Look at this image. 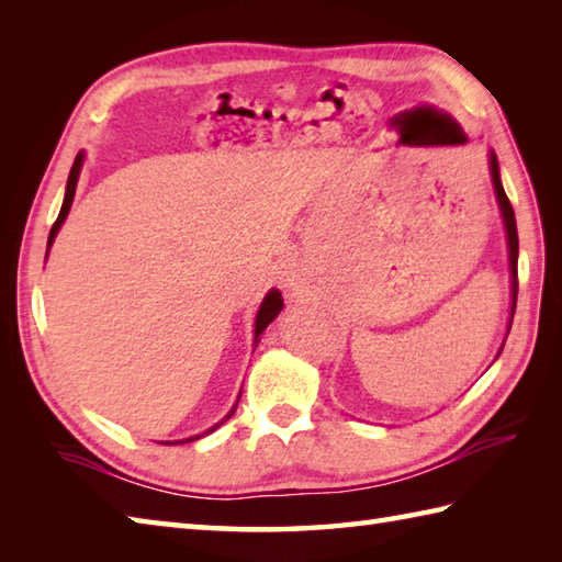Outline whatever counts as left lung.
Instances as JSON below:
<instances>
[{"mask_svg": "<svg viewBox=\"0 0 562 562\" xmlns=\"http://www.w3.org/2000/svg\"><path fill=\"white\" fill-rule=\"evenodd\" d=\"M491 173H493V186L497 193L499 210H503V220L507 226V246H509V270H512V316H515L517 308V290H519V278H517V256H519V236H517V222H515V210H512V202L505 195V188L499 183V169H497V157L491 154ZM512 326V321H509Z\"/></svg>", "mask_w": 562, "mask_h": 562, "instance_id": "1", "label": "left lung"}]
</instances>
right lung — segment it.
I'll list each match as a JSON object with an SVG mask.
<instances>
[{"instance_id":"right-lung-1","label":"right lung","mask_w":562,"mask_h":562,"mask_svg":"<svg viewBox=\"0 0 562 562\" xmlns=\"http://www.w3.org/2000/svg\"><path fill=\"white\" fill-rule=\"evenodd\" d=\"M81 161H83V157L81 154H77V159H75V164H71V171H69V178H67V193H65V202H63V210H59V214H57V220H55V224H53V229H50V236H47V248H50V244H53V238L57 236V232H59V226H63V222H65V217H67V212H69V207H71V200H75V190H77V178H79V169H81ZM280 308H282V300H280V292L278 290H272L266 300H262V304H260V308H258V316H256V345H258V340H260V333L268 328V324L270 321L280 314ZM241 398V396H238ZM234 411H236V405L232 408V413L224 417V420H229V417L234 415ZM222 420V423H224ZM220 423V425H222ZM220 425H214L212 429H207L205 435H210V432H214V429H217ZM195 439H200V435L198 437H190V439H181V441H195ZM164 445V441H161ZM166 445H169V441H166ZM173 445H178V441H173Z\"/></svg>"}]
</instances>
